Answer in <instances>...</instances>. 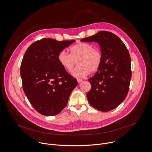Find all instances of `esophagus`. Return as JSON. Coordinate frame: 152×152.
Instances as JSON below:
<instances>
[{"instance_id": "1", "label": "esophagus", "mask_w": 152, "mask_h": 152, "mask_svg": "<svg viewBox=\"0 0 152 152\" xmlns=\"http://www.w3.org/2000/svg\"><path fill=\"white\" fill-rule=\"evenodd\" d=\"M77 82L79 83H80V82L82 81V79H77Z\"/></svg>"}]
</instances>
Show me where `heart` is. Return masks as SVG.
Instances as JSON below:
<instances>
[{"label":"heart","mask_w":152,"mask_h":152,"mask_svg":"<svg viewBox=\"0 0 152 152\" xmlns=\"http://www.w3.org/2000/svg\"><path fill=\"white\" fill-rule=\"evenodd\" d=\"M70 55L61 51L58 55L61 66L67 72H71L76 64L77 67L72 75L77 78L85 77L90 72H95L100 68L102 55L100 51L94 49L92 45L86 42H79L70 48Z\"/></svg>","instance_id":"heart-1"}]
</instances>
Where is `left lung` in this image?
I'll return each instance as SVG.
<instances>
[{"label":"left lung","instance_id":"8db88e82","mask_svg":"<svg viewBox=\"0 0 152 152\" xmlns=\"http://www.w3.org/2000/svg\"><path fill=\"white\" fill-rule=\"evenodd\" d=\"M80 41L97 42L102 55L100 68L88 79L91 88L86 97L99 111L113 110L123 102L129 91L132 76L129 53L123 42L110 32L100 31Z\"/></svg>","mask_w":152,"mask_h":152}]
</instances>
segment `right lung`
I'll use <instances>...</instances> for the list:
<instances>
[{
  "label": "right lung",
  "mask_w": 152,
  "mask_h": 152,
  "mask_svg": "<svg viewBox=\"0 0 152 152\" xmlns=\"http://www.w3.org/2000/svg\"><path fill=\"white\" fill-rule=\"evenodd\" d=\"M75 41L42 38L32 43L24 55L20 67L23 89L32 106L42 115L61 113L77 85L58 61L59 53Z\"/></svg>",
  "instance_id": "right-lung-1"
}]
</instances>
